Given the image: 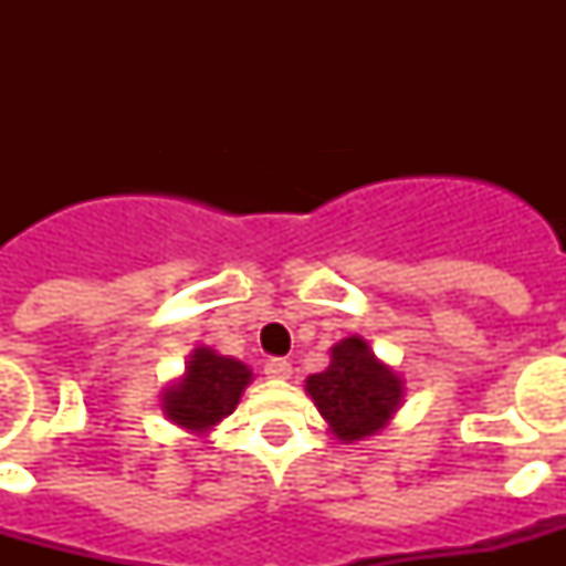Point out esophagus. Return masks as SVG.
<instances>
[{"instance_id":"obj_1","label":"esophagus","mask_w":566,"mask_h":566,"mask_svg":"<svg viewBox=\"0 0 566 566\" xmlns=\"http://www.w3.org/2000/svg\"><path fill=\"white\" fill-rule=\"evenodd\" d=\"M263 371H266L272 379H286L289 374H292V363L283 357H269L266 365H263Z\"/></svg>"}]
</instances>
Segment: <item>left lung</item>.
Wrapping results in <instances>:
<instances>
[{"mask_svg":"<svg viewBox=\"0 0 566 566\" xmlns=\"http://www.w3.org/2000/svg\"><path fill=\"white\" fill-rule=\"evenodd\" d=\"M317 411L343 442L371 437L397 411L402 382L379 363L363 337H348L332 348V365L306 379Z\"/></svg>","mask_w":566,"mask_h":566,"instance_id":"left-lung-1","label":"left lung"}]
</instances>
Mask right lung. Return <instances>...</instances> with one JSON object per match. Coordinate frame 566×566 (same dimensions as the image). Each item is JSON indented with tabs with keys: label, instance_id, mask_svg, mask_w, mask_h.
<instances>
[{
	"label": "right lung",
	"instance_id": "obj_1",
	"mask_svg": "<svg viewBox=\"0 0 566 566\" xmlns=\"http://www.w3.org/2000/svg\"><path fill=\"white\" fill-rule=\"evenodd\" d=\"M249 379L252 371L238 359L195 348L187 377L164 394V413L189 431H207L234 411Z\"/></svg>",
	"mask_w": 566,
	"mask_h": 566
}]
</instances>
